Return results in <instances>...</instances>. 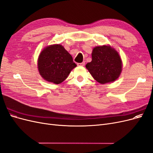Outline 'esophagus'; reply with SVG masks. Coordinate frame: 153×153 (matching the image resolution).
I'll list each match as a JSON object with an SVG mask.
<instances>
[{
  "label": "esophagus",
  "instance_id": "1",
  "mask_svg": "<svg viewBox=\"0 0 153 153\" xmlns=\"http://www.w3.org/2000/svg\"><path fill=\"white\" fill-rule=\"evenodd\" d=\"M77 65L78 66H85V62H82L81 63H78Z\"/></svg>",
  "mask_w": 153,
  "mask_h": 153
}]
</instances>
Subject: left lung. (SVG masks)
I'll use <instances>...</instances> for the list:
<instances>
[{
	"instance_id": "1",
	"label": "left lung",
	"mask_w": 153,
	"mask_h": 153,
	"mask_svg": "<svg viewBox=\"0 0 153 153\" xmlns=\"http://www.w3.org/2000/svg\"><path fill=\"white\" fill-rule=\"evenodd\" d=\"M86 68L101 84L117 80L123 69L121 57L117 51L110 45L97 46L92 51V61Z\"/></svg>"
}]
</instances>
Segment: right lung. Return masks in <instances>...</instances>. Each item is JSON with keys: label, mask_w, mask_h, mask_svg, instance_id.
Wrapping results in <instances>:
<instances>
[{"label": "right lung", "mask_w": 153, "mask_h": 153, "mask_svg": "<svg viewBox=\"0 0 153 153\" xmlns=\"http://www.w3.org/2000/svg\"><path fill=\"white\" fill-rule=\"evenodd\" d=\"M37 66L45 80L59 84L66 79L76 64L62 45L53 44L47 46L40 52Z\"/></svg>", "instance_id": "1"}]
</instances>
